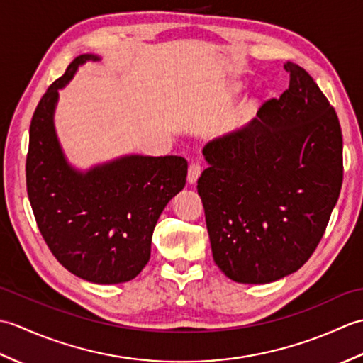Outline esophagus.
I'll use <instances>...</instances> for the list:
<instances>
[{
	"instance_id": "obj_1",
	"label": "esophagus",
	"mask_w": 363,
	"mask_h": 363,
	"mask_svg": "<svg viewBox=\"0 0 363 363\" xmlns=\"http://www.w3.org/2000/svg\"><path fill=\"white\" fill-rule=\"evenodd\" d=\"M203 172V167L198 164V162H191L189 165V173H187V181L189 184H195L198 181V177L201 176Z\"/></svg>"
}]
</instances>
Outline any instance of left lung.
<instances>
[{
  "instance_id": "8db88e82",
  "label": "left lung",
  "mask_w": 363,
  "mask_h": 363,
  "mask_svg": "<svg viewBox=\"0 0 363 363\" xmlns=\"http://www.w3.org/2000/svg\"><path fill=\"white\" fill-rule=\"evenodd\" d=\"M257 117L203 150L198 179L215 264L229 279L267 284L295 273L317 248L343 182L334 107L303 67Z\"/></svg>"
}]
</instances>
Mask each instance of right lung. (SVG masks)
Wrapping results in <instances>:
<instances>
[{
    "mask_svg": "<svg viewBox=\"0 0 363 363\" xmlns=\"http://www.w3.org/2000/svg\"><path fill=\"white\" fill-rule=\"evenodd\" d=\"M86 60L81 54L38 101L29 126L26 189L38 230L68 272L95 284L134 279L148 264L154 226L186 186L179 156H125L81 173L54 130L57 90Z\"/></svg>",
    "mask_w": 363,
    "mask_h": 363,
    "instance_id": "right-lung-1",
    "label": "right lung"
}]
</instances>
